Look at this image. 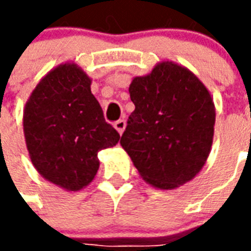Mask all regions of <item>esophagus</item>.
Listing matches in <instances>:
<instances>
[{
    "label": "esophagus",
    "mask_w": 251,
    "mask_h": 251,
    "mask_svg": "<svg viewBox=\"0 0 251 251\" xmlns=\"http://www.w3.org/2000/svg\"><path fill=\"white\" fill-rule=\"evenodd\" d=\"M114 127H115V130L118 131L120 134H122V133H124V130H125V127H126V121L125 120H118L114 124Z\"/></svg>",
    "instance_id": "1"
}]
</instances>
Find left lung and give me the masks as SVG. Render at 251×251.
Segmentation results:
<instances>
[{
  "mask_svg": "<svg viewBox=\"0 0 251 251\" xmlns=\"http://www.w3.org/2000/svg\"><path fill=\"white\" fill-rule=\"evenodd\" d=\"M136 109L121 137L142 179L175 189L192 180L210 156L215 104L203 82L177 63L161 62L129 87Z\"/></svg>",
  "mask_w": 251,
  "mask_h": 251,
  "instance_id": "1",
  "label": "left lung"
}]
</instances>
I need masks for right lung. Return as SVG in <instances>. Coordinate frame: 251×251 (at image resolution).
I'll return each mask as SVG.
<instances>
[{
  "label": "right lung",
  "instance_id": "obj_1",
  "mask_svg": "<svg viewBox=\"0 0 251 251\" xmlns=\"http://www.w3.org/2000/svg\"><path fill=\"white\" fill-rule=\"evenodd\" d=\"M23 125L36 171L52 184L74 192L94 180L99 151L120 141L91 94L90 76L70 62L41 77L25 103Z\"/></svg>",
  "mask_w": 251,
  "mask_h": 251
}]
</instances>
